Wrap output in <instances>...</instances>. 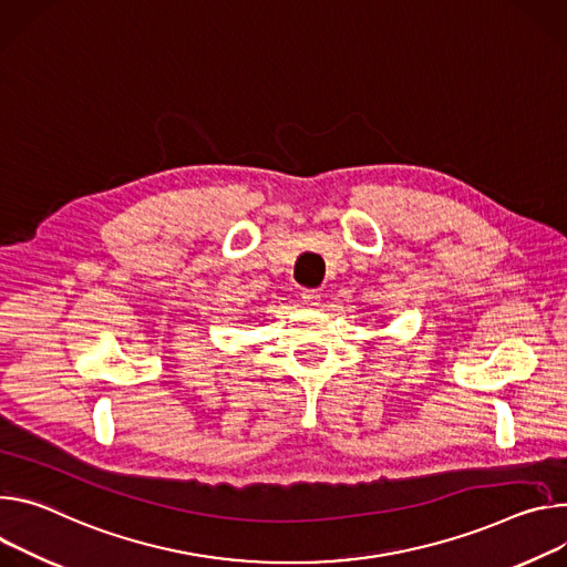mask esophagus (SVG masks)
Segmentation results:
<instances>
[{"instance_id": "1", "label": "esophagus", "mask_w": 567, "mask_h": 567, "mask_svg": "<svg viewBox=\"0 0 567 567\" xmlns=\"http://www.w3.org/2000/svg\"><path fill=\"white\" fill-rule=\"evenodd\" d=\"M301 301L310 308H316L320 303V292L318 290H310V288H303L301 290Z\"/></svg>"}]
</instances>
